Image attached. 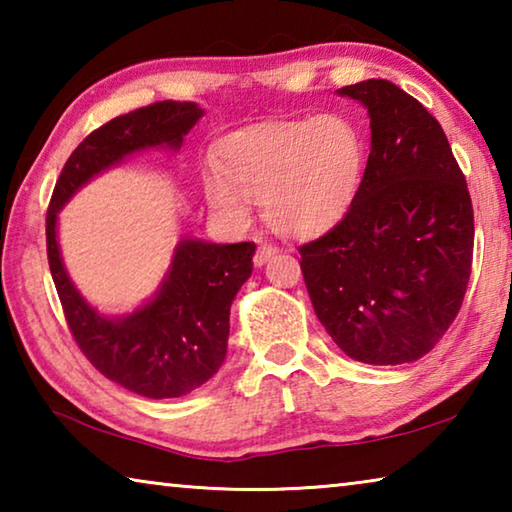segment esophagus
<instances>
[{"mask_svg": "<svg viewBox=\"0 0 512 512\" xmlns=\"http://www.w3.org/2000/svg\"><path fill=\"white\" fill-rule=\"evenodd\" d=\"M275 253H277V248H275V246H271V244H259V246H257V250H255V257H253L255 266L262 268V266L268 262V259H271Z\"/></svg>", "mask_w": 512, "mask_h": 512, "instance_id": "esophagus-1", "label": "esophagus"}]
</instances>
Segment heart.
I'll return each mask as SVG.
<instances>
[{"label": "heart", "mask_w": 512, "mask_h": 512, "mask_svg": "<svg viewBox=\"0 0 512 512\" xmlns=\"http://www.w3.org/2000/svg\"><path fill=\"white\" fill-rule=\"evenodd\" d=\"M214 167L203 194L221 221L244 228L253 216L250 203H262L277 235L309 239L348 214L361 187L366 142L339 112L271 121L225 137Z\"/></svg>", "instance_id": "heart-1"}]
</instances>
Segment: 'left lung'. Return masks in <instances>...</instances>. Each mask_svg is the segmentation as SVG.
<instances>
[{
  "label": "left lung",
  "mask_w": 512,
  "mask_h": 512,
  "mask_svg": "<svg viewBox=\"0 0 512 512\" xmlns=\"http://www.w3.org/2000/svg\"><path fill=\"white\" fill-rule=\"evenodd\" d=\"M370 117V155L348 214L300 268L311 305L350 359L397 366L454 323L472 273L474 214L443 128L384 79L339 90Z\"/></svg>",
  "instance_id": "obj_1"
}]
</instances>
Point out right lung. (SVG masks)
<instances>
[{"label":"right lung","instance_id":"add662e5","mask_svg":"<svg viewBox=\"0 0 512 512\" xmlns=\"http://www.w3.org/2000/svg\"><path fill=\"white\" fill-rule=\"evenodd\" d=\"M203 115L192 101H158L103 124L69 155L47 212L49 268L76 343L101 375L151 400L183 397L219 372L228 352L230 307L253 273L255 244L180 239L153 298L124 316H106L67 273L58 212L92 178L131 155L180 151Z\"/></svg>","mask_w":512,"mask_h":512}]
</instances>
